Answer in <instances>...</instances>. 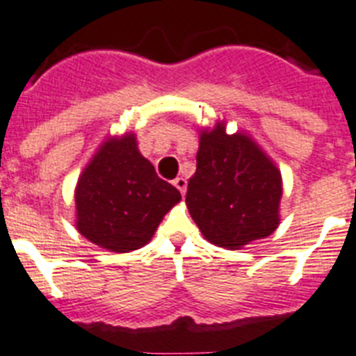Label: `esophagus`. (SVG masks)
Listing matches in <instances>:
<instances>
[{"mask_svg": "<svg viewBox=\"0 0 356 356\" xmlns=\"http://www.w3.org/2000/svg\"><path fill=\"white\" fill-rule=\"evenodd\" d=\"M174 186L177 188L179 191H181V195H184V193H186V186H188L186 179H184V177H177L174 181Z\"/></svg>", "mask_w": 356, "mask_h": 356, "instance_id": "obj_1", "label": "esophagus"}]
</instances>
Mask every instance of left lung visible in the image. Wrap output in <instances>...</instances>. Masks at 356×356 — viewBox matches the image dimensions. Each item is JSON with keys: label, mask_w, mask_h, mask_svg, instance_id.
I'll return each instance as SVG.
<instances>
[{"label": "left lung", "mask_w": 356, "mask_h": 356, "mask_svg": "<svg viewBox=\"0 0 356 356\" xmlns=\"http://www.w3.org/2000/svg\"><path fill=\"white\" fill-rule=\"evenodd\" d=\"M281 193L280 170L249 136L227 134L222 122L200 132L186 204L208 242L240 249L274 233Z\"/></svg>", "instance_id": "8db88e82"}]
</instances>
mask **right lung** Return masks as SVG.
I'll return each instance as SVG.
<instances>
[{"label":"right lung","instance_id":"right-lung-1","mask_svg":"<svg viewBox=\"0 0 356 356\" xmlns=\"http://www.w3.org/2000/svg\"><path fill=\"white\" fill-rule=\"evenodd\" d=\"M181 200L138 150L134 134L100 145L76 182V229L113 252L147 245L163 216Z\"/></svg>","mask_w":356,"mask_h":356}]
</instances>
